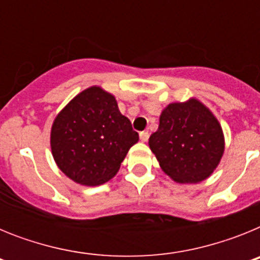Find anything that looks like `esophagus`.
<instances>
[{"mask_svg":"<svg viewBox=\"0 0 260 260\" xmlns=\"http://www.w3.org/2000/svg\"><path fill=\"white\" fill-rule=\"evenodd\" d=\"M139 137H141V141L142 142H147V141H148V138H150V133H148V132H142L141 134H139Z\"/></svg>","mask_w":260,"mask_h":260,"instance_id":"34e87169","label":"esophagus"}]
</instances>
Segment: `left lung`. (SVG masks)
Segmentation results:
<instances>
[{"label": "left lung", "instance_id": "8db88e82", "mask_svg": "<svg viewBox=\"0 0 260 260\" xmlns=\"http://www.w3.org/2000/svg\"><path fill=\"white\" fill-rule=\"evenodd\" d=\"M148 143L162 171L181 183L206 180L224 152L221 126L195 99L168 105Z\"/></svg>", "mask_w": 260, "mask_h": 260}]
</instances>
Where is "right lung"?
I'll list each match as a JSON object with an SVG mask.
<instances>
[{
	"label": "right lung",
	"instance_id": "add662e5",
	"mask_svg": "<svg viewBox=\"0 0 260 260\" xmlns=\"http://www.w3.org/2000/svg\"><path fill=\"white\" fill-rule=\"evenodd\" d=\"M139 141L116 99L100 87L75 96L56 117L50 146L57 165L80 185L96 186L118 172L130 147Z\"/></svg>",
	"mask_w": 260,
	"mask_h": 260
}]
</instances>
